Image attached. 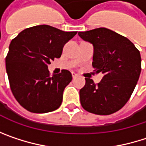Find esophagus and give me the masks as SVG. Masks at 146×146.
Segmentation results:
<instances>
[{
  "mask_svg": "<svg viewBox=\"0 0 146 146\" xmlns=\"http://www.w3.org/2000/svg\"><path fill=\"white\" fill-rule=\"evenodd\" d=\"M72 76H73V78H77V76H78V75H77L75 73H72Z\"/></svg>",
  "mask_w": 146,
  "mask_h": 146,
  "instance_id": "esophagus-1",
  "label": "esophagus"
}]
</instances>
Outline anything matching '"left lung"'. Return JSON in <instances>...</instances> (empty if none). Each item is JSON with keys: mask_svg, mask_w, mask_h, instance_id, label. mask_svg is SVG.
I'll return each mask as SVG.
<instances>
[{"mask_svg": "<svg viewBox=\"0 0 146 146\" xmlns=\"http://www.w3.org/2000/svg\"><path fill=\"white\" fill-rule=\"evenodd\" d=\"M94 45L92 66L104 77L98 84L85 78L79 90L83 108L97 115L119 111L129 100L141 72L139 50L126 37L106 28L78 32Z\"/></svg>", "mask_w": 146, "mask_h": 146, "instance_id": "8db88e82", "label": "left lung"}]
</instances>
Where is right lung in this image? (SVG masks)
Here are the masks:
<instances>
[{
  "instance_id": "add662e5",
  "label": "right lung",
  "mask_w": 146,
  "mask_h": 146,
  "mask_svg": "<svg viewBox=\"0 0 146 146\" xmlns=\"http://www.w3.org/2000/svg\"><path fill=\"white\" fill-rule=\"evenodd\" d=\"M76 34L37 25L23 30L11 41L6 57L10 88L15 99L29 111L45 113L61 106L72 74L63 69L50 76L48 64L62 56L64 44Z\"/></svg>"
}]
</instances>
